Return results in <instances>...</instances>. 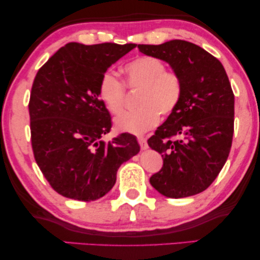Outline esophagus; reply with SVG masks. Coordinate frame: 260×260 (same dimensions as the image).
I'll return each instance as SVG.
<instances>
[{"label": "esophagus", "mask_w": 260, "mask_h": 260, "mask_svg": "<svg viewBox=\"0 0 260 260\" xmlns=\"http://www.w3.org/2000/svg\"><path fill=\"white\" fill-rule=\"evenodd\" d=\"M137 140H138V143H140V145H141L142 150H145V149H148V143H147V141H145L144 137H138Z\"/></svg>", "instance_id": "esophagus-1"}]
</instances>
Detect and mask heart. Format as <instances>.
<instances>
[{
  "instance_id": "obj_1",
  "label": "heart",
  "mask_w": 260,
  "mask_h": 260,
  "mask_svg": "<svg viewBox=\"0 0 260 260\" xmlns=\"http://www.w3.org/2000/svg\"><path fill=\"white\" fill-rule=\"evenodd\" d=\"M126 85L141 88L137 97V110L125 112L115 119L119 133L141 135L154 127L159 115L167 117L175 111L183 93V83L179 74L167 71L166 63L155 56H138L123 67ZM125 87L112 71L102 74L98 95L103 105L112 115L122 112Z\"/></svg>"
}]
</instances>
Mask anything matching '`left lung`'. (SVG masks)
I'll return each instance as SVG.
<instances>
[{
	"label": "left lung",
	"instance_id": "8db88e82",
	"mask_svg": "<svg viewBox=\"0 0 260 260\" xmlns=\"http://www.w3.org/2000/svg\"><path fill=\"white\" fill-rule=\"evenodd\" d=\"M138 49L168 62L183 83L180 104L148 140L163 157L151 186L172 199L201 193L219 175L232 145L234 94L226 71L204 48L184 40Z\"/></svg>",
	"mask_w": 260,
	"mask_h": 260
}]
</instances>
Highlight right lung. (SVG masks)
Returning a JSON list of instances; mask_svg holds the SVG:
<instances>
[{
	"mask_svg": "<svg viewBox=\"0 0 260 260\" xmlns=\"http://www.w3.org/2000/svg\"><path fill=\"white\" fill-rule=\"evenodd\" d=\"M135 44L70 42L38 71L31 86V148L39 168L62 197L94 201L116 183L120 165L140 152L131 134L105 142L111 117L98 95L102 74Z\"/></svg>",
	"mask_w": 260,
	"mask_h": 260,
	"instance_id": "obj_1",
	"label": "right lung"
}]
</instances>
